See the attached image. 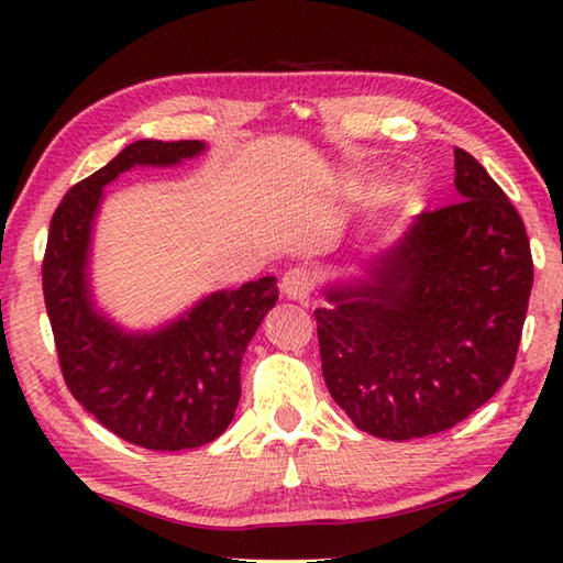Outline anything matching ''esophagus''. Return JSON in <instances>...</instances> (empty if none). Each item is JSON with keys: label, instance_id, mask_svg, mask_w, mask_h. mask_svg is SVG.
<instances>
[{"label": "esophagus", "instance_id": "esophagus-1", "mask_svg": "<svg viewBox=\"0 0 563 563\" xmlns=\"http://www.w3.org/2000/svg\"><path fill=\"white\" fill-rule=\"evenodd\" d=\"M280 288L285 292V298L308 302L312 295V288H316V275H312L310 268H290L283 275Z\"/></svg>", "mask_w": 563, "mask_h": 563}]
</instances>
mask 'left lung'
<instances>
[{
  "instance_id": "1",
  "label": "left lung",
  "mask_w": 563,
  "mask_h": 563,
  "mask_svg": "<svg viewBox=\"0 0 563 563\" xmlns=\"http://www.w3.org/2000/svg\"><path fill=\"white\" fill-rule=\"evenodd\" d=\"M456 201L330 280L316 310L322 377L357 430L405 442L462 422L517 360L533 265L521 216L454 148Z\"/></svg>"
}]
</instances>
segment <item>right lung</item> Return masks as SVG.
Returning <instances> with one entry per match:
<instances>
[{"mask_svg":"<svg viewBox=\"0 0 563 563\" xmlns=\"http://www.w3.org/2000/svg\"><path fill=\"white\" fill-rule=\"evenodd\" d=\"M203 141H133L76 184L46 243L44 302L71 395L121 440L158 452L213 442L233 422L247 342L278 300L275 275L213 290L154 328H126L93 290V235L107 188L131 168H176Z\"/></svg>","mask_w":563,"mask_h":563,"instance_id":"add662e5","label":"right lung"}]
</instances>
